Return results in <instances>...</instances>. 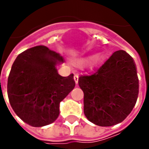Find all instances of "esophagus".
Instances as JSON below:
<instances>
[{"instance_id": "obj_1", "label": "esophagus", "mask_w": 149, "mask_h": 149, "mask_svg": "<svg viewBox=\"0 0 149 149\" xmlns=\"http://www.w3.org/2000/svg\"><path fill=\"white\" fill-rule=\"evenodd\" d=\"M74 80L76 82V84H78V80H79V75L75 74L74 75Z\"/></svg>"}]
</instances>
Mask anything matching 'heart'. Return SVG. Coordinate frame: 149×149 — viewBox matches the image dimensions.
<instances>
[{
  "label": "heart",
  "mask_w": 149,
  "mask_h": 149,
  "mask_svg": "<svg viewBox=\"0 0 149 149\" xmlns=\"http://www.w3.org/2000/svg\"><path fill=\"white\" fill-rule=\"evenodd\" d=\"M102 58V56L101 55H96V56H94L92 58V61H93V63H97L98 61L100 60ZM75 64L77 65H81L82 64H83V60L82 59H78V60H77L76 62H75Z\"/></svg>",
  "instance_id": "heart-1"
}]
</instances>
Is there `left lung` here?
<instances>
[{"label": "left lung", "mask_w": 149, "mask_h": 149, "mask_svg": "<svg viewBox=\"0 0 149 149\" xmlns=\"http://www.w3.org/2000/svg\"><path fill=\"white\" fill-rule=\"evenodd\" d=\"M78 84L84 93V114L102 127L122 122L139 95L135 64L124 50L114 52L94 72L80 76Z\"/></svg>", "instance_id": "left-lung-1"}]
</instances>
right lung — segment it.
<instances>
[{"label": "right lung", "instance_id": "1", "mask_svg": "<svg viewBox=\"0 0 149 149\" xmlns=\"http://www.w3.org/2000/svg\"><path fill=\"white\" fill-rule=\"evenodd\" d=\"M64 59L45 45L20 53L8 79V96L15 113L32 127L54 122L59 114V103L74 88L73 74L62 77L56 65Z\"/></svg>", "mask_w": 149, "mask_h": 149}]
</instances>
